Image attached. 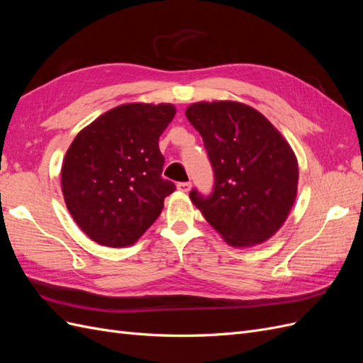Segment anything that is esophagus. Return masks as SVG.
I'll list each match as a JSON object with an SVG mask.
<instances>
[{"label": "esophagus", "mask_w": 363, "mask_h": 363, "mask_svg": "<svg viewBox=\"0 0 363 363\" xmlns=\"http://www.w3.org/2000/svg\"><path fill=\"white\" fill-rule=\"evenodd\" d=\"M191 183L189 182H182V183H177V189L180 192H189L191 191Z\"/></svg>", "instance_id": "1"}]
</instances>
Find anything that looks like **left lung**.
<instances>
[{
  "mask_svg": "<svg viewBox=\"0 0 363 363\" xmlns=\"http://www.w3.org/2000/svg\"><path fill=\"white\" fill-rule=\"evenodd\" d=\"M186 118L201 135L215 172L212 195L194 189L191 201L228 245L263 244L296 199L298 162L288 140L244 103H194Z\"/></svg>",
  "mask_w": 363,
  "mask_h": 363,
  "instance_id": "obj_1",
  "label": "left lung"
}]
</instances>
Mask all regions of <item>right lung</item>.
<instances>
[{
  "label": "right lung",
  "mask_w": 363,
  "mask_h": 363,
  "mask_svg": "<svg viewBox=\"0 0 363 363\" xmlns=\"http://www.w3.org/2000/svg\"><path fill=\"white\" fill-rule=\"evenodd\" d=\"M174 115V104H121L72 140L62 164L63 199L96 244L133 245L162 213L175 186L162 179L159 138Z\"/></svg>",
  "instance_id": "obj_1"
}]
</instances>
